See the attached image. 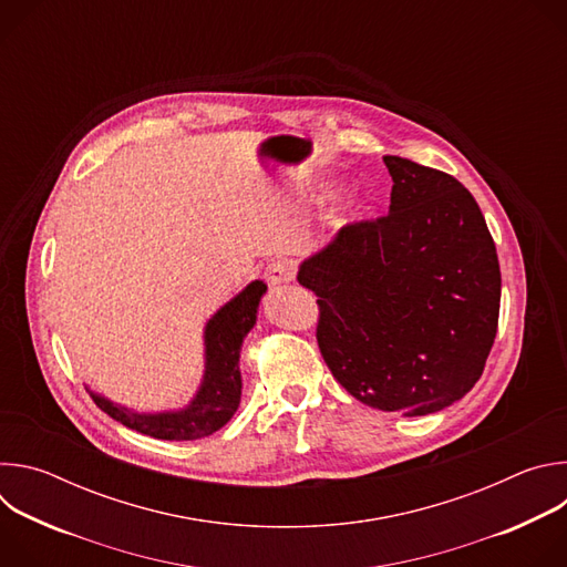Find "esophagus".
Masks as SVG:
<instances>
[{"mask_svg":"<svg viewBox=\"0 0 567 567\" xmlns=\"http://www.w3.org/2000/svg\"><path fill=\"white\" fill-rule=\"evenodd\" d=\"M293 276H296L293 265L287 262V260H274V262H269L267 269H265V278H267V282L274 285V287H276V285H287V282H291Z\"/></svg>","mask_w":567,"mask_h":567,"instance_id":"34e87169","label":"esophagus"}]
</instances>
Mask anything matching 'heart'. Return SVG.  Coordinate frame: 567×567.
Masks as SVG:
<instances>
[{"label": "heart", "instance_id": "obj_1", "mask_svg": "<svg viewBox=\"0 0 567 567\" xmlns=\"http://www.w3.org/2000/svg\"><path fill=\"white\" fill-rule=\"evenodd\" d=\"M365 210H368L365 204H354V206L350 208V217H359V215H363Z\"/></svg>", "mask_w": 567, "mask_h": 567}]
</instances>
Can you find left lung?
<instances>
[{
    "mask_svg": "<svg viewBox=\"0 0 567 567\" xmlns=\"http://www.w3.org/2000/svg\"><path fill=\"white\" fill-rule=\"evenodd\" d=\"M390 213L343 226L305 260L316 341L361 403L406 417L462 399L492 352L501 265L473 195L451 175L385 154Z\"/></svg>",
    "mask_w": 567,
    "mask_h": 567,
    "instance_id": "obj_1",
    "label": "left lung"
}]
</instances>
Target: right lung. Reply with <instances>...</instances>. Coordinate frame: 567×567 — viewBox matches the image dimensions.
I'll list each match as a JSON object with an SVG mask.
<instances>
[{"label": "right lung", "instance_id": "add662e5", "mask_svg": "<svg viewBox=\"0 0 567 567\" xmlns=\"http://www.w3.org/2000/svg\"><path fill=\"white\" fill-rule=\"evenodd\" d=\"M267 285L256 280L226 302L206 326V374L190 406L179 413L136 415L92 392L96 406L123 426L156 440H199L219 431L237 411L241 394L239 346L256 326V313Z\"/></svg>", "mask_w": 567, "mask_h": 567}]
</instances>
